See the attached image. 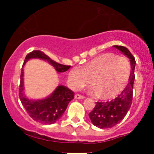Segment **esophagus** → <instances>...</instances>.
<instances>
[{"instance_id": "34e87169", "label": "esophagus", "mask_w": 154, "mask_h": 154, "mask_svg": "<svg viewBox=\"0 0 154 154\" xmlns=\"http://www.w3.org/2000/svg\"><path fill=\"white\" fill-rule=\"evenodd\" d=\"M74 97H75L76 99H84L85 97L83 95H80V94H76L75 95H74Z\"/></svg>"}]
</instances>
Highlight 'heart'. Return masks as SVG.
Instances as JSON below:
<instances>
[{"label": "heart", "mask_w": 154, "mask_h": 154, "mask_svg": "<svg viewBox=\"0 0 154 154\" xmlns=\"http://www.w3.org/2000/svg\"><path fill=\"white\" fill-rule=\"evenodd\" d=\"M130 64L128 60L114 53H105L93 59L84 69L74 67L68 74V81L77 90L93 80L94 92L101 98L111 99L120 94L128 84Z\"/></svg>", "instance_id": "b5f03b06"}]
</instances>
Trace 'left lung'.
Masks as SVG:
<instances>
[{
  "mask_svg": "<svg viewBox=\"0 0 154 154\" xmlns=\"http://www.w3.org/2000/svg\"><path fill=\"white\" fill-rule=\"evenodd\" d=\"M113 47L122 51L130 59L131 71L129 83L124 91L111 101L97 102L94 109L88 114L91 123L101 129L110 128L120 123L130 109L133 100L136 60L127 48L121 45H114Z\"/></svg>",
  "mask_w": 154,
  "mask_h": 154,
  "instance_id": "1",
  "label": "left lung"
}]
</instances>
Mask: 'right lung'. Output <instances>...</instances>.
Instances as JSON below:
<instances>
[{"label": "right lung", "mask_w": 154, "mask_h": 154, "mask_svg": "<svg viewBox=\"0 0 154 154\" xmlns=\"http://www.w3.org/2000/svg\"><path fill=\"white\" fill-rule=\"evenodd\" d=\"M30 59H41L53 66L58 73L68 71L71 66L60 64L51 60L41 51H33L25 57L21 69L19 86V97L23 106L34 121L43 125H52L57 122L67 108L68 103L74 99V91L64 86L57 87L54 92L46 98L42 100H30L24 94V70L23 67Z\"/></svg>", "instance_id": "obj_1"}]
</instances>
